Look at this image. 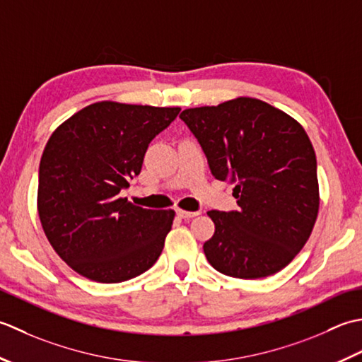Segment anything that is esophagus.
I'll list each match as a JSON object with an SVG mask.
<instances>
[{"mask_svg": "<svg viewBox=\"0 0 362 362\" xmlns=\"http://www.w3.org/2000/svg\"><path fill=\"white\" fill-rule=\"evenodd\" d=\"M176 214H178V217L181 218H192L198 216L200 212H190V211H184V209H176Z\"/></svg>", "mask_w": 362, "mask_h": 362, "instance_id": "34e87169", "label": "esophagus"}]
</instances>
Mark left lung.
<instances>
[{
  "label": "left lung",
  "mask_w": 362,
  "mask_h": 362,
  "mask_svg": "<svg viewBox=\"0 0 362 362\" xmlns=\"http://www.w3.org/2000/svg\"><path fill=\"white\" fill-rule=\"evenodd\" d=\"M212 175L235 186L239 209L209 211L216 225L203 250L220 274L256 279L284 269L319 214L317 160L301 124L269 103L239 97L182 110Z\"/></svg>",
  "instance_id": "1"
}]
</instances>
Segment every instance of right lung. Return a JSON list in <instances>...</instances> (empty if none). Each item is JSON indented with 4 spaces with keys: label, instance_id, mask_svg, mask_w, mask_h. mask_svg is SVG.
Instances as JSON below:
<instances>
[{
    "label": "right lung",
    "instance_id": "add662e5",
    "mask_svg": "<svg viewBox=\"0 0 362 362\" xmlns=\"http://www.w3.org/2000/svg\"><path fill=\"white\" fill-rule=\"evenodd\" d=\"M180 110L98 101L51 134L40 159L37 211L51 247L79 275L122 283L158 261L175 211L144 209L119 194Z\"/></svg>",
    "mask_w": 362,
    "mask_h": 362
}]
</instances>
